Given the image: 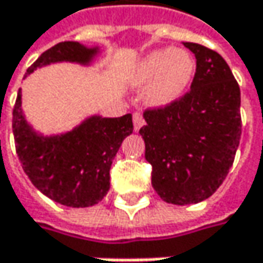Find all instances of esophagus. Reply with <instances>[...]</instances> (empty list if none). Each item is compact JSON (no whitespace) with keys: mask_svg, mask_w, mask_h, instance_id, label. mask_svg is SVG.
<instances>
[{"mask_svg":"<svg viewBox=\"0 0 263 263\" xmlns=\"http://www.w3.org/2000/svg\"><path fill=\"white\" fill-rule=\"evenodd\" d=\"M132 120H134V129H135V131H138V129L144 125V119H143V116H141L140 112H134Z\"/></svg>","mask_w":263,"mask_h":263,"instance_id":"1","label":"esophagus"}]
</instances>
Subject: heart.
I'll return each instance as SVG.
<instances>
[{"mask_svg": "<svg viewBox=\"0 0 263 263\" xmlns=\"http://www.w3.org/2000/svg\"><path fill=\"white\" fill-rule=\"evenodd\" d=\"M195 59L184 50L160 48L151 51L134 67L131 83L144 86V100L151 106H166L178 100L195 74Z\"/></svg>", "mask_w": 263, "mask_h": 263, "instance_id": "obj_1", "label": "heart"}]
</instances>
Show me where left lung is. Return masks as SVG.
Returning a JSON list of instances; mask_svg holds the SVG:
<instances>
[{
  "label": "left lung",
  "mask_w": 263,
  "mask_h": 263,
  "mask_svg": "<svg viewBox=\"0 0 263 263\" xmlns=\"http://www.w3.org/2000/svg\"><path fill=\"white\" fill-rule=\"evenodd\" d=\"M196 58V73L183 97L146 109L140 129L152 185L169 204H196L226 180L240 140V89L216 51L183 42Z\"/></svg>",
  "instance_id": "left-lung-1"
}]
</instances>
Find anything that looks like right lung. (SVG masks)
<instances>
[{"instance_id":"right-lung-1","label":"right lung","mask_w":263,"mask_h":263,"mask_svg":"<svg viewBox=\"0 0 263 263\" xmlns=\"http://www.w3.org/2000/svg\"><path fill=\"white\" fill-rule=\"evenodd\" d=\"M97 53V47H85L74 41L59 42L44 51L27 74L54 62L88 65ZM21 96L20 89L12 128L18 158L33 185L67 207H89L102 201L109 190L112 160L134 129L131 114L116 119L92 116L73 131L44 137L27 123Z\"/></svg>"}]
</instances>
